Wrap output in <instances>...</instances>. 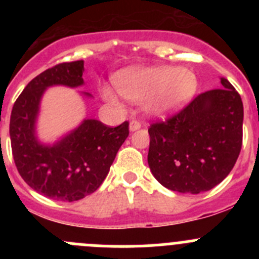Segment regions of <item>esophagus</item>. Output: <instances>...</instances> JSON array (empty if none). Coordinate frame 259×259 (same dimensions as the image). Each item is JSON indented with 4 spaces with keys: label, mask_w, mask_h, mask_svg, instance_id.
<instances>
[{
    "label": "esophagus",
    "mask_w": 259,
    "mask_h": 259,
    "mask_svg": "<svg viewBox=\"0 0 259 259\" xmlns=\"http://www.w3.org/2000/svg\"><path fill=\"white\" fill-rule=\"evenodd\" d=\"M140 127H142V124H140L139 121H137V120H133V121H130V124H129L130 132H137V130H139Z\"/></svg>",
    "instance_id": "1"
}]
</instances>
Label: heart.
I'll return each instance as SVG.
<instances>
[{"label":"heart","mask_w":259,"mask_h":259,"mask_svg":"<svg viewBox=\"0 0 259 259\" xmlns=\"http://www.w3.org/2000/svg\"><path fill=\"white\" fill-rule=\"evenodd\" d=\"M116 89L105 85L101 96L110 105L120 108V95L133 103H142L148 114L163 116L176 113L194 96L198 79L188 69L155 66L127 70L115 77Z\"/></svg>","instance_id":"obj_1"}]
</instances>
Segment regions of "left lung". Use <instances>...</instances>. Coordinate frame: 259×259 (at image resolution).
I'll return each instance as SVG.
<instances>
[{"instance_id":"left-lung-1","label":"left lung","mask_w":259,"mask_h":259,"mask_svg":"<svg viewBox=\"0 0 259 259\" xmlns=\"http://www.w3.org/2000/svg\"><path fill=\"white\" fill-rule=\"evenodd\" d=\"M198 95L179 114L149 127L148 164L163 187L207 192L233 169L242 148L243 103L228 80Z\"/></svg>"}]
</instances>
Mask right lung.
<instances>
[{
	"label": "right lung",
	"mask_w": 259,
	"mask_h": 259,
	"mask_svg": "<svg viewBox=\"0 0 259 259\" xmlns=\"http://www.w3.org/2000/svg\"><path fill=\"white\" fill-rule=\"evenodd\" d=\"M82 71L80 60L41 72L23 89L10 119L12 155L20 176L33 190L61 202H75L95 192L129 135L127 121L109 127L99 120L83 119L52 144L40 142L36 124L45 91L52 86H82ZM82 95L91 98L89 93Z\"/></svg>",
	"instance_id": "1"
}]
</instances>
